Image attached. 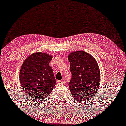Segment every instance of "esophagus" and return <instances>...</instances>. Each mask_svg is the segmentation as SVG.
Masks as SVG:
<instances>
[{
    "mask_svg": "<svg viewBox=\"0 0 126 126\" xmlns=\"http://www.w3.org/2000/svg\"><path fill=\"white\" fill-rule=\"evenodd\" d=\"M57 83L58 84L60 85V84H63V81H60V80H59L57 81Z\"/></svg>",
    "mask_w": 126,
    "mask_h": 126,
    "instance_id": "esophagus-1",
    "label": "esophagus"
}]
</instances>
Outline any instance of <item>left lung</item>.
Masks as SVG:
<instances>
[{"label":"left lung","mask_w":126,"mask_h":126,"mask_svg":"<svg viewBox=\"0 0 126 126\" xmlns=\"http://www.w3.org/2000/svg\"><path fill=\"white\" fill-rule=\"evenodd\" d=\"M72 77L69 88L76 100L85 101L97 93L100 72L96 60L86 52L79 50L68 56Z\"/></svg>","instance_id":"1"}]
</instances>
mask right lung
Returning <instances> with one entry per match:
<instances>
[{
	"mask_svg": "<svg viewBox=\"0 0 126 126\" xmlns=\"http://www.w3.org/2000/svg\"><path fill=\"white\" fill-rule=\"evenodd\" d=\"M52 56L35 53L29 56L22 65L20 72L21 86L34 100L46 97L56 84L53 69L49 65Z\"/></svg>",
	"mask_w": 126,
	"mask_h": 126,
	"instance_id": "add662e5",
	"label": "right lung"
}]
</instances>
